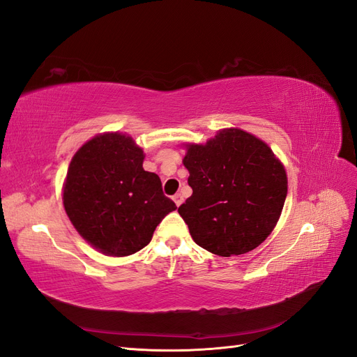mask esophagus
I'll list each match as a JSON object with an SVG mask.
<instances>
[{
    "instance_id": "1",
    "label": "esophagus",
    "mask_w": 357,
    "mask_h": 357,
    "mask_svg": "<svg viewBox=\"0 0 357 357\" xmlns=\"http://www.w3.org/2000/svg\"><path fill=\"white\" fill-rule=\"evenodd\" d=\"M172 199H174V202H176L177 207H180V205L183 204V195H181V193H177V195L172 197Z\"/></svg>"
}]
</instances>
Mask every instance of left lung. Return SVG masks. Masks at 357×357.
Segmentation results:
<instances>
[{
  "instance_id": "obj_1",
  "label": "left lung",
  "mask_w": 357,
  "mask_h": 357,
  "mask_svg": "<svg viewBox=\"0 0 357 357\" xmlns=\"http://www.w3.org/2000/svg\"><path fill=\"white\" fill-rule=\"evenodd\" d=\"M183 164L193 192L178 213L193 241L229 257L266 240L287 195L284 167L266 143L243 129H222L205 144H189Z\"/></svg>"
}]
</instances>
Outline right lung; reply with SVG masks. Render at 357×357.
<instances>
[{
    "label": "right lung",
    "instance_id": "1",
    "mask_svg": "<svg viewBox=\"0 0 357 357\" xmlns=\"http://www.w3.org/2000/svg\"><path fill=\"white\" fill-rule=\"evenodd\" d=\"M144 153L131 137L96 135L71 159L63 207L74 228L109 256H129L146 247L156 226L177 207L162 192L155 172L144 171Z\"/></svg>",
    "mask_w": 357,
    "mask_h": 357
}]
</instances>
